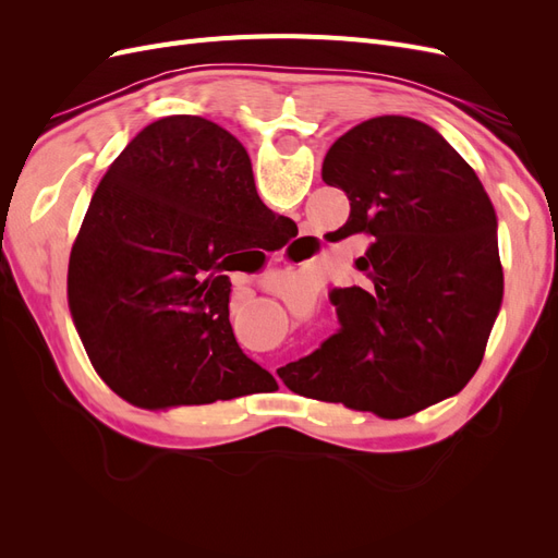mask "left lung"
<instances>
[{
  "instance_id": "left-lung-1",
  "label": "left lung",
  "mask_w": 558,
  "mask_h": 558,
  "mask_svg": "<svg viewBox=\"0 0 558 558\" xmlns=\"http://www.w3.org/2000/svg\"><path fill=\"white\" fill-rule=\"evenodd\" d=\"M320 177L349 197L340 238H369L365 281L332 291L340 330L279 377L384 418L459 393L502 300L496 211L475 170L430 125L379 116L330 146Z\"/></svg>"
}]
</instances>
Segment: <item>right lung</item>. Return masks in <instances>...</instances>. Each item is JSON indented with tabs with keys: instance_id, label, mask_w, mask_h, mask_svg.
<instances>
[{
	"instance_id": "add662e5",
	"label": "right lung",
	"mask_w": 558,
	"mask_h": 558,
	"mask_svg": "<svg viewBox=\"0 0 558 558\" xmlns=\"http://www.w3.org/2000/svg\"><path fill=\"white\" fill-rule=\"evenodd\" d=\"M289 218L258 197L246 148L199 116H167L99 181L70 256L81 342L113 393L146 410L260 393L275 377L230 326L228 253Z\"/></svg>"
}]
</instances>
